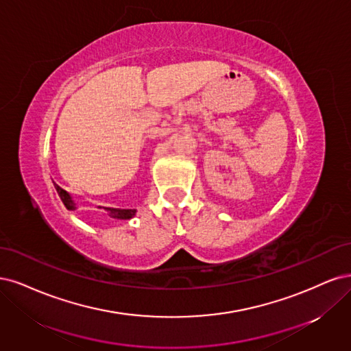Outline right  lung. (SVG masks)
<instances>
[{
	"instance_id": "right-lung-1",
	"label": "right lung",
	"mask_w": 351,
	"mask_h": 351,
	"mask_svg": "<svg viewBox=\"0 0 351 351\" xmlns=\"http://www.w3.org/2000/svg\"><path fill=\"white\" fill-rule=\"evenodd\" d=\"M53 186H55L56 192H58V195H60L61 201L64 202V206L66 207V210H75L77 204H75V201L73 199L71 194H69V192L62 189L60 185H56L55 182H53ZM105 210L109 213L110 217L118 219V220H130L135 216V213H137V210H131V208H127V210L125 208H123V210L122 208H105Z\"/></svg>"
}]
</instances>
